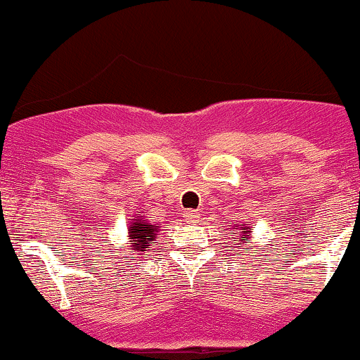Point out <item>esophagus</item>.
Here are the masks:
<instances>
[{
  "label": "esophagus",
  "mask_w": 360,
  "mask_h": 360,
  "mask_svg": "<svg viewBox=\"0 0 360 360\" xmlns=\"http://www.w3.org/2000/svg\"><path fill=\"white\" fill-rule=\"evenodd\" d=\"M184 218L188 219V221H196V219L199 218V216H198L196 211H193V210H188V211H184Z\"/></svg>",
  "instance_id": "esophagus-1"
}]
</instances>
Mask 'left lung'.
<instances>
[{"label": "left lung", "mask_w": 360, "mask_h": 360, "mask_svg": "<svg viewBox=\"0 0 360 360\" xmlns=\"http://www.w3.org/2000/svg\"><path fill=\"white\" fill-rule=\"evenodd\" d=\"M233 229H235V233L238 235L236 240L240 241V245L250 243L248 240L251 238V231H250L248 224H238V226H235ZM235 233H231V235H235Z\"/></svg>", "instance_id": "1"}]
</instances>
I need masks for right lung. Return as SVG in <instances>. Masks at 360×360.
Here are the masks:
<instances>
[{
	"instance_id": "1",
	"label": "right lung",
	"mask_w": 360,
	"mask_h": 360,
	"mask_svg": "<svg viewBox=\"0 0 360 360\" xmlns=\"http://www.w3.org/2000/svg\"><path fill=\"white\" fill-rule=\"evenodd\" d=\"M132 221L129 223V240L131 243L129 246L137 253H146L147 248L150 246V241H155V235H158V229L161 228L158 223L147 221L142 216H132Z\"/></svg>"
}]
</instances>
